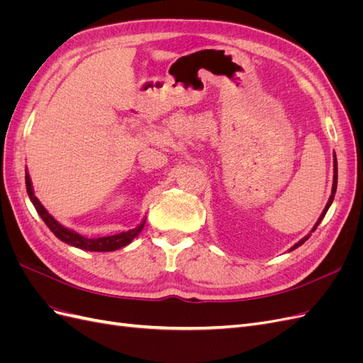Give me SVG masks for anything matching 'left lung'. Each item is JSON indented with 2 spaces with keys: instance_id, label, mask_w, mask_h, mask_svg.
<instances>
[{
  "instance_id": "1",
  "label": "left lung",
  "mask_w": 363,
  "mask_h": 363,
  "mask_svg": "<svg viewBox=\"0 0 363 363\" xmlns=\"http://www.w3.org/2000/svg\"><path fill=\"white\" fill-rule=\"evenodd\" d=\"M336 188H337V160H336V155H333V186H332V195H330V199H328V201H327V204H325V208L323 211V213H321V216H320V219H318L316 221V224L313 225V228H312V232H315L316 230V227L320 225V223L323 221V218L325 216V213H327V211H328V207L332 206V203H333V200H335V194H336ZM311 232V233H312ZM311 233L307 235V236H304L301 240H298V242H296L294 247H291V250L289 251H292V250H295V248H298L300 245H303L307 239L311 238Z\"/></svg>"
}]
</instances>
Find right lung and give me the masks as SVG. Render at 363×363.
<instances>
[{
    "mask_svg": "<svg viewBox=\"0 0 363 363\" xmlns=\"http://www.w3.org/2000/svg\"><path fill=\"white\" fill-rule=\"evenodd\" d=\"M26 186H27V194L30 196V200H31L33 206L36 207V211L40 215V218L43 219V223L47 224V227L54 235H56V238H59L62 240V242L72 245L75 248L86 250V251H115V250H119V248L128 245L131 240H133L142 232V228H144V225H145L147 218H144V221H142L136 228H131V230H128V232H123V233H118L113 236H103V238H84L77 232H74V230L63 227L59 221H56V219H54L47 212V208L40 204L38 196L35 195V192H33L31 180H30V175L27 171H26Z\"/></svg>",
    "mask_w": 363,
    "mask_h": 363,
    "instance_id": "1",
    "label": "right lung"
}]
</instances>
